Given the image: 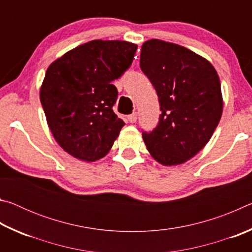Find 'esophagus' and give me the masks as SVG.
I'll use <instances>...</instances> for the list:
<instances>
[{
  "instance_id": "obj_1",
  "label": "esophagus",
  "mask_w": 252,
  "mask_h": 252,
  "mask_svg": "<svg viewBox=\"0 0 252 252\" xmlns=\"http://www.w3.org/2000/svg\"><path fill=\"white\" fill-rule=\"evenodd\" d=\"M136 119H138V114L136 113H132L130 116H127V121L130 123H134L136 121Z\"/></svg>"
}]
</instances>
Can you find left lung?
Wrapping results in <instances>:
<instances>
[{
  "mask_svg": "<svg viewBox=\"0 0 252 252\" xmlns=\"http://www.w3.org/2000/svg\"><path fill=\"white\" fill-rule=\"evenodd\" d=\"M140 67L155 87L160 120L142 138L163 165L182 164L211 139L223 109L218 73L201 55L185 46L152 39L142 44Z\"/></svg>",
  "mask_w": 252,
  "mask_h": 252,
  "instance_id": "1",
  "label": "left lung"
}]
</instances>
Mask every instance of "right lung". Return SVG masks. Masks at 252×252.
<instances>
[{
  "instance_id": "add662e5",
  "label": "right lung",
  "mask_w": 252,
  "mask_h": 252,
  "mask_svg": "<svg viewBox=\"0 0 252 252\" xmlns=\"http://www.w3.org/2000/svg\"><path fill=\"white\" fill-rule=\"evenodd\" d=\"M138 45L93 40L67 51L46 70L40 100L46 122L63 150L85 162L108 155L125 126L113 112L112 81L133 61Z\"/></svg>"
}]
</instances>
